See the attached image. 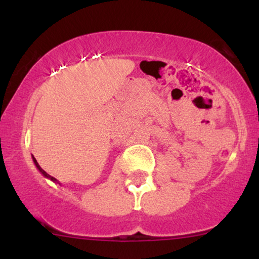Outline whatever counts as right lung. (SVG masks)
<instances>
[{
  "mask_svg": "<svg viewBox=\"0 0 259 259\" xmlns=\"http://www.w3.org/2000/svg\"><path fill=\"white\" fill-rule=\"evenodd\" d=\"M31 158H33V161H34V164H35V166H36V168L38 169V171H40V172H41V175H42V176H44V177H46V178L51 179V180H52V182H54V183H56V184H60V183L58 182V180H56V179L54 178V177L49 176V175H48V173L45 171V169H42V168L40 167V165H38V164H37L36 159H35V158H34V155H31Z\"/></svg>",
  "mask_w": 259,
  "mask_h": 259,
  "instance_id": "right-lung-1",
  "label": "right lung"
}]
</instances>
